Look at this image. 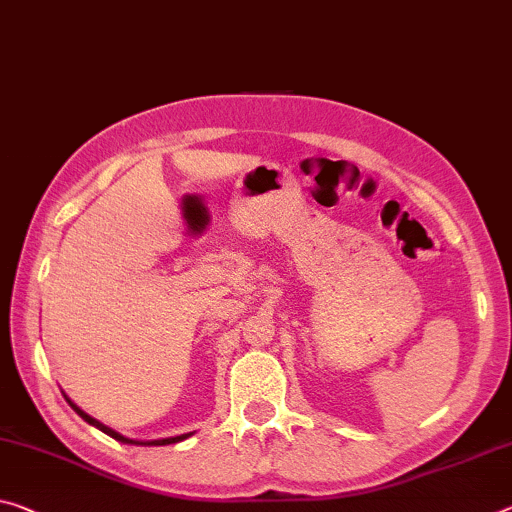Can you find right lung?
Returning <instances> with one entry per match:
<instances>
[{"label": "right lung", "instance_id": "right-lung-1", "mask_svg": "<svg viewBox=\"0 0 512 512\" xmlns=\"http://www.w3.org/2000/svg\"><path fill=\"white\" fill-rule=\"evenodd\" d=\"M63 396H66V394H63ZM66 401L70 403V408H72V410H75V412H77V415H79L81 419H84V421H88V424H91V426H95V428H100V431H102V433H107V435H111V437H113V440H118V442H123V444H141V446H166V444H175V442H182V440H186V437H191V435H193V433H184V435H175V437H164V440H148V442H143V440H129V437H125V435H120V433H116V431H113V428H109V426H104V424H102V421H97V419H93L91 415H86V412H84V410H81L77 403H72V401L68 399V396H66Z\"/></svg>", "mask_w": 512, "mask_h": 512}]
</instances>
